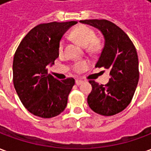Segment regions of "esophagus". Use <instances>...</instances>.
I'll list each match as a JSON object with an SVG mask.
<instances>
[{
	"instance_id": "34e87169",
	"label": "esophagus",
	"mask_w": 151,
	"mask_h": 151,
	"mask_svg": "<svg viewBox=\"0 0 151 151\" xmlns=\"http://www.w3.org/2000/svg\"><path fill=\"white\" fill-rule=\"evenodd\" d=\"M75 82H76V85L79 86V85H81V84H82V82H83V81H82V80H81V79H77Z\"/></svg>"
}]
</instances>
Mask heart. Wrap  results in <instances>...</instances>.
<instances>
[{
	"label": "heart",
	"mask_w": 151,
	"mask_h": 151,
	"mask_svg": "<svg viewBox=\"0 0 151 151\" xmlns=\"http://www.w3.org/2000/svg\"><path fill=\"white\" fill-rule=\"evenodd\" d=\"M70 36L73 40L80 44L81 46L86 47V50L88 52H95L100 47V43L96 39L95 31L85 25H80L75 27L72 31ZM64 47V40H60L59 43V52H62ZM90 66V63L86 60H78L73 64L72 68L74 72L80 73L86 71Z\"/></svg>",
	"instance_id": "1"
}]
</instances>
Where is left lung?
I'll list each match as a JSON object with an SVG mask.
<instances>
[{
    "label": "left lung",
    "mask_w": 151,
    "mask_h": 151,
    "mask_svg": "<svg viewBox=\"0 0 151 151\" xmlns=\"http://www.w3.org/2000/svg\"><path fill=\"white\" fill-rule=\"evenodd\" d=\"M101 31L105 44L95 67L108 69L111 76L106 85L94 80L89 82L92 91L87 103L96 113L110 116L128 107L139 80L138 57L136 47L129 37L118 26L105 19L81 20Z\"/></svg>",
    "instance_id": "obj_1"
}]
</instances>
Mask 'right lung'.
<instances>
[{"label":"right lung","mask_w":151,"mask_h":151,"mask_svg":"<svg viewBox=\"0 0 151 151\" xmlns=\"http://www.w3.org/2000/svg\"><path fill=\"white\" fill-rule=\"evenodd\" d=\"M77 23L52 22L37 25L22 39L15 52L14 86L22 104L36 116L52 118L66 108L75 80L55 78L47 73V65L59 56V43L64 33Z\"/></svg>","instance_id":"obj_1"}]
</instances>
